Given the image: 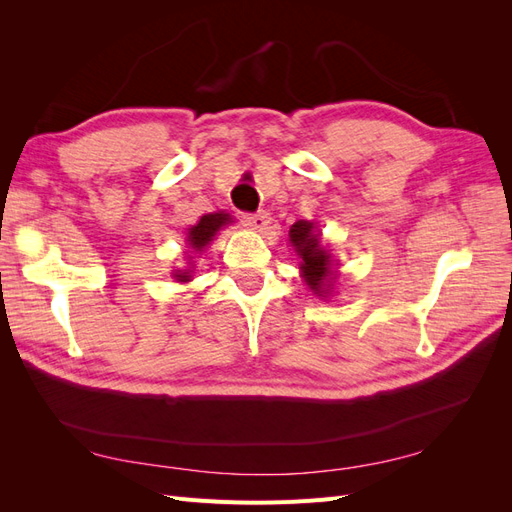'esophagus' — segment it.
Listing matches in <instances>:
<instances>
[{"mask_svg":"<svg viewBox=\"0 0 512 512\" xmlns=\"http://www.w3.org/2000/svg\"><path fill=\"white\" fill-rule=\"evenodd\" d=\"M239 218H241V222H243L245 226H252V228H256V230L265 228V226L269 224V213H267V211H256V213H241Z\"/></svg>","mask_w":512,"mask_h":512,"instance_id":"esophagus-1","label":"esophagus"}]
</instances>
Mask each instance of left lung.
<instances>
[{
  "mask_svg": "<svg viewBox=\"0 0 512 512\" xmlns=\"http://www.w3.org/2000/svg\"><path fill=\"white\" fill-rule=\"evenodd\" d=\"M290 241L303 258L301 271L307 286L314 292H324L322 288H329L331 280V256L324 247H320L318 235H314V224L299 220L290 226Z\"/></svg>",
  "mask_w": 512,
  "mask_h": 512,
  "instance_id": "8db88e82",
  "label": "left lung"
}]
</instances>
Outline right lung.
Masks as SVG:
<instances>
[{
	"instance_id": "obj_1",
	"label": "right lung",
	"mask_w": 512,
	"mask_h": 512,
	"mask_svg": "<svg viewBox=\"0 0 512 512\" xmlns=\"http://www.w3.org/2000/svg\"><path fill=\"white\" fill-rule=\"evenodd\" d=\"M230 222V215L226 213H209V215H203L200 218V222L196 226L190 228V235H188V241L190 245L194 247V250H203V247L213 239L215 232H218L224 224ZM179 282H190V275L188 273H179L175 275Z\"/></svg>"
}]
</instances>
